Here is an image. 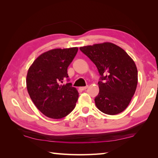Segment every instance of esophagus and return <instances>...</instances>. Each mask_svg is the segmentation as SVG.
Returning a JSON list of instances; mask_svg holds the SVG:
<instances>
[{
  "label": "esophagus",
  "instance_id": "34e87169",
  "mask_svg": "<svg viewBox=\"0 0 158 158\" xmlns=\"http://www.w3.org/2000/svg\"><path fill=\"white\" fill-rule=\"evenodd\" d=\"M88 88V85H86L85 87H80L79 89L81 90H85Z\"/></svg>",
  "mask_w": 158,
  "mask_h": 158
}]
</instances>
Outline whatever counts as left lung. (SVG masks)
<instances>
[{
	"label": "left lung",
	"instance_id": "1",
	"mask_svg": "<svg viewBox=\"0 0 158 158\" xmlns=\"http://www.w3.org/2000/svg\"><path fill=\"white\" fill-rule=\"evenodd\" d=\"M79 49L98 70L99 93L94 99L100 111L116 115L125 110L136 91L138 71L128 54L111 43L84 46Z\"/></svg>",
	"mask_w": 158,
	"mask_h": 158
}]
</instances>
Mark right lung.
<instances>
[{
  "instance_id": "obj_1",
  "label": "right lung",
  "mask_w": 158,
  "mask_h": 158,
  "mask_svg": "<svg viewBox=\"0 0 158 158\" xmlns=\"http://www.w3.org/2000/svg\"><path fill=\"white\" fill-rule=\"evenodd\" d=\"M78 48L54 49L42 53L30 67L26 86L32 102L43 114L61 119L73 111L79 93L69 81L67 73Z\"/></svg>"
}]
</instances>
